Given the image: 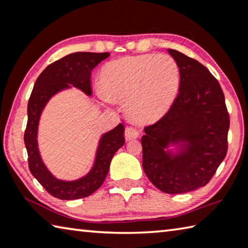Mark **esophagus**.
<instances>
[{
    "instance_id": "obj_1",
    "label": "esophagus",
    "mask_w": 248,
    "mask_h": 248,
    "mask_svg": "<svg viewBox=\"0 0 248 248\" xmlns=\"http://www.w3.org/2000/svg\"><path fill=\"white\" fill-rule=\"evenodd\" d=\"M138 136H140V131H138L136 127L128 126L125 129V140H135Z\"/></svg>"
}]
</instances>
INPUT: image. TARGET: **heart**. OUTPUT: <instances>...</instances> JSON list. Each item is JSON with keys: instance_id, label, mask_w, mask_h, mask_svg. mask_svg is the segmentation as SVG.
Segmentation results:
<instances>
[{"instance_id": "1", "label": "heart", "mask_w": 248, "mask_h": 248, "mask_svg": "<svg viewBox=\"0 0 248 248\" xmlns=\"http://www.w3.org/2000/svg\"><path fill=\"white\" fill-rule=\"evenodd\" d=\"M107 101L123 102L133 120L148 122L166 114L180 88V68L167 54H142L107 63L99 74Z\"/></svg>"}]
</instances>
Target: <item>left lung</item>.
I'll return each instance as SVG.
<instances>
[{
  "label": "left lung",
  "instance_id": "8db88e82",
  "mask_svg": "<svg viewBox=\"0 0 248 248\" xmlns=\"http://www.w3.org/2000/svg\"><path fill=\"white\" fill-rule=\"evenodd\" d=\"M180 68L170 110L141 137L142 168L155 187L183 194L207 185L228 153L230 116L219 81L198 61L169 49ZM179 144L177 155L165 149Z\"/></svg>",
  "mask_w": 248,
  "mask_h": 248
}]
</instances>
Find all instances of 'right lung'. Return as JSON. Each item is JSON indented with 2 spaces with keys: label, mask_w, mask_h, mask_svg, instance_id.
Instances as JSON below:
<instances>
[{
  "label": "right lung",
  "mask_w": 248,
  "mask_h": 248,
  "mask_svg": "<svg viewBox=\"0 0 248 248\" xmlns=\"http://www.w3.org/2000/svg\"><path fill=\"white\" fill-rule=\"evenodd\" d=\"M108 55L110 53L108 52H76L64 56L46 67L37 78L30 94L27 108L28 121L24 135L29 170L47 193L63 201L88 197L102 185L113 155L125 142L124 126L120 123L112 131L103 134L100 140L93 168L88 174L79 180L66 182L55 179L42 162L37 144L39 119L43 108L52 95L69 88V85L91 95V71Z\"/></svg>",
  "instance_id": "right-lung-1"
}]
</instances>
